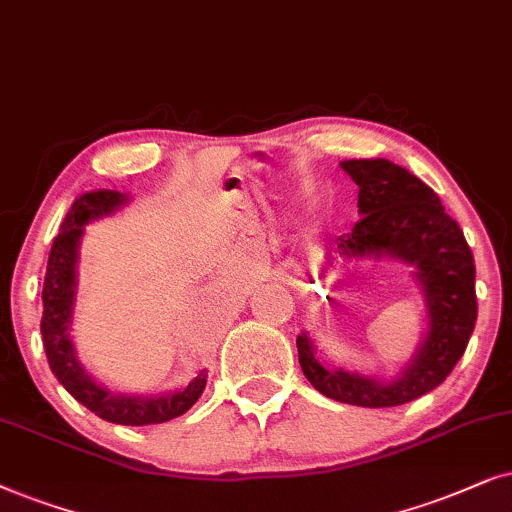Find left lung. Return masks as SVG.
I'll use <instances>...</instances> for the list:
<instances>
[{
  "instance_id": "left-lung-1",
  "label": "left lung",
  "mask_w": 512,
  "mask_h": 512,
  "mask_svg": "<svg viewBox=\"0 0 512 512\" xmlns=\"http://www.w3.org/2000/svg\"><path fill=\"white\" fill-rule=\"evenodd\" d=\"M339 166L360 187V220L351 234L327 245V260H391L410 267L424 297L426 325L417 351L393 377L337 365L318 353L306 330L297 335L299 365L311 386L337 403H412L449 377L473 335L478 320L473 252L438 194L407 168L388 159H351Z\"/></svg>"
}]
</instances>
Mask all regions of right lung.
Instances as JSON below:
<instances>
[{
	"label": "right lung",
	"instance_id": "1",
	"mask_svg": "<svg viewBox=\"0 0 512 512\" xmlns=\"http://www.w3.org/2000/svg\"><path fill=\"white\" fill-rule=\"evenodd\" d=\"M131 203V194L117 189H93L79 194L67 210L60 234L53 241L49 267L44 278L42 339L51 372L65 391L88 407L100 419L121 426L163 424L185 414L201 398L208 381V370H201L185 386L161 393H126L109 388L93 377L81 363L72 339L74 304L79 290V248L88 224L112 217Z\"/></svg>",
	"mask_w": 512,
	"mask_h": 512
}]
</instances>
